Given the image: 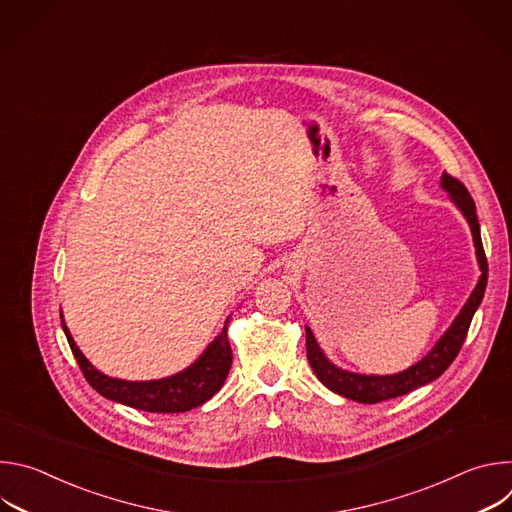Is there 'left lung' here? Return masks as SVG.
Instances as JSON below:
<instances>
[{
  "label": "left lung",
  "instance_id": "obj_1",
  "mask_svg": "<svg viewBox=\"0 0 512 512\" xmlns=\"http://www.w3.org/2000/svg\"><path fill=\"white\" fill-rule=\"evenodd\" d=\"M442 188L450 194L452 202L462 210V214L466 216V221L472 229L476 257H478V265L482 271V275L472 291V296L468 298V302L464 304V308L460 310V314L456 316L452 326L446 330V334L437 340V344L417 364H413V367H409L407 371L397 373V375H385V377L358 375V373L338 369L336 364H332L326 358V354L318 346L312 330L306 326V350H308L310 367L314 369V373L322 381V385L328 387L330 391H334L346 399L358 401V403H381L387 399L407 395L413 389L423 387V385L435 381L437 377H442L444 371L458 356V352L466 340L474 312L478 310V306L484 298L486 281H488V263H486V255H484V247H482V239H480L476 204H474L470 192L458 178L450 176L448 172H444V176H442Z\"/></svg>",
  "mask_w": 512,
  "mask_h": 512
}]
</instances>
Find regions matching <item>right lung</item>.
Segmentation results:
<instances>
[{
  "label": "right lung",
  "instance_id": "obj_1",
  "mask_svg": "<svg viewBox=\"0 0 512 512\" xmlns=\"http://www.w3.org/2000/svg\"><path fill=\"white\" fill-rule=\"evenodd\" d=\"M227 324L229 322H225L223 332L208 344V348L200 354V358L194 364H190L188 369L158 381H123V379H113L103 375L79 350L64 320H62V330L66 334L70 350L75 354L85 379L99 395H103L105 399L123 403L127 407H135L150 413H182L206 403L212 395L218 393V389L223 387L233 362Z\"/></svg>",
  "mask_w": 512,
  "mask_h": 512
}]
</instances>
